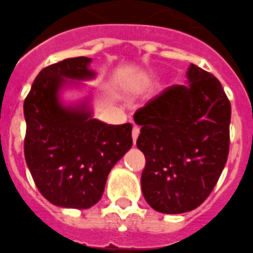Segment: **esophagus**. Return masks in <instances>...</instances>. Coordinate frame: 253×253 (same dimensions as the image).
<instances>
[{
  "label": "esophagus",
  "instance_id": "34e87169",
  "mask_svg": "<svg viewBox=\"0 0 253 253\" xmlns=\"http://www.w3.org/2000/svg\"><path fill=\"white\" fill-rule=\"evenodd\" d=\"M139 135H140V128L137 126H133V129H132V141H133V145L136 144V140H137Z\"/></svg>",
  "mask_w": 253,
  "mask_h": 253
}]
</instances>
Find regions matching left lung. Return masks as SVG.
Here are the masks:
<instances>
[{"label": "left lung", "mask_w": 253, "mask_h": 253, "mask_svg": "<svg viewBox=\"0 0 253 253\" xmlns=\"http://www.w3.org/2000/svg\"><path fill=\"white\" fill-rule=\"evenodd\" d=\"M187 79L188 85L167 87L133 116L141 126L136 145L146 159L142 195L163 214L201 205L229 153L230 103L220 81L192 63Z\"/></svg>", "instance_id": "1"}]
</instances>
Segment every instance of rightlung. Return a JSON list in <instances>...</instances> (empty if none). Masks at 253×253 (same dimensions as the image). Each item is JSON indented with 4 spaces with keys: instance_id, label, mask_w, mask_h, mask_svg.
<instances>
[{
    "instance_id": "right-lung-1",
    "label": "right lung",
    "mask_w": 253,
    "mask_h": 253,
    "mask_svg": "<svg viewBox=\"0 0 253 253\" xmlns=\"http://www.w3.org/2000/svg\"><path fill=\"white\" fill-rule=\"evenodd\" d=\"M91 58H67L42 70L24 102V154L39 192L56 206L89 209L104 192L114 164L132 146V125L93 117L91 96L65 104L66 87L91 80Z\"/></svg>"
}]
</instances>
